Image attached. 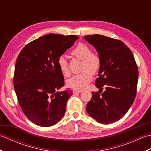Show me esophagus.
<instances>
[{
    "label": "esophagus",
    "instance_id": "34e87169",
    "mask_svg": "<svg viewBox=\"0 0 151 151\" xmlns=\"http://www.w3.org/2000/svg\"><path fill=\"white\" fill-rule=\"evenodd\" d=\"M82 91L81 90H76V89H73V94H77L78 93H81Z\"/></svg>",
    "mask_w": 151,
    "mask_h": 151
}]
</instances>
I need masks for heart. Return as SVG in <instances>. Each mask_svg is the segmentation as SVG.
Listing matches in <instances>:
<instances>
[{
	"label": "heart",
	"instance_id": "heart-1",
	"mask_svg": "<svg viewBox=\"0 0 151 151\" xmlns=\"http://www.w3.org/2000/svg\"><path fill=\"white\" fill-rule=\"evenodd\" d=\"M71 55L82 60V72L73 76L67 81L69 87L76 90H81L91 81L93 74H96L101 69V59L97 53L91 52V49L84 43H79L70 52ZM59 69L62 75L69 76L70 74L68 62L63 56L58 61Z\"/></svg>",
	"mask_w": 151,
	"mask_h": 151
}]
</instances>
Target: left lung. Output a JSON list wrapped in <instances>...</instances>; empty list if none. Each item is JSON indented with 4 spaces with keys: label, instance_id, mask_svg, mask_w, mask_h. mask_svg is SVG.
<instances>
[{
    "label": "left lung",
    "instance_id": "left-lung-1",
    "mask_svg": "<svg viewBox=\"0 0 151 151\" xmlns=\"http://www.w3.org/2000/svg\"><path fill=\"white\" fill-rule=\"evenodd\" d=\"M97 50L101 67L95 86L86 106L90 116L102 124H110L123 117L135 100L138 69L133 54L123 41L102 35L85 36ZM105 91L102 93L103 86Z\"/></svg>",
    "mask_w": 151,
    "mask_h": 151
}]
</instances>
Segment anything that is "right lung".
Here are the masks:
<instances>
[{"mask_svg":"<svg viewBox=\"0 0 151 151\" xmlns=\"http://www.w3.org/2000/svg\"><path fill=\"white\" fill-rule=\"evenodd\" d=\"M78 38L76 35L46 34L28 43L19 54L14 89L24 114L38 126L55 124L65 114L73 91L56 92L64 85L58 61Z\"/></svg>","mask_w":151,"mask_h":151,"instance_id":"1","label":"right lung"}]
</instances>
